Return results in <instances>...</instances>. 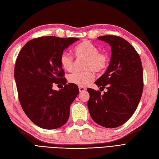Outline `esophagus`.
<instances>
[{"label":"esophagus","instance_id":"1","mask_svg":"<svg viewBox=\"0 0 159 159\" xmlns=\"http://www.w3.org/2000/svg\"><path fill=\"white\" fill-rule=\"evenodd\" d=\"M79 90H80V92L81 93V92H84V91H85L86 90V88L84 87H80Z\"/></svg>","mask_w":159,"mask_h":159}]
</instances>
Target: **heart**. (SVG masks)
Returning a JSON list of instances; mask_svg holds the SVG:
<instances>
[{
	"mask_svg": "<svg viewBox=\"0 0 159 159\" xmlns=\"http://www.w3.org/2000/svg\"><path fill=\"white\" fill-rule=\"evenodd\" d=\"M99 50L93 43L84 40L77 45L74 52L78 58H84L85 70H91L96 73H100L107 68L109 57L105 53L99 52ZM60 63L63 68L71 71L74 68V59L68 52H64L60 56ZM94 74L91 70L84 72H75L68 75L69 82L80 87H84L94 79Z\"/></svg>",
	"mask_w": 159,
	"mask_h": 159,
	"instance_id": "1",
	"label": "heart"
}]
</instances>
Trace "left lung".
Masks as SVG:
<instances>
[{
  "mask_svg": "<svg viewBox=\"0 0 159 159\" xmlns=\"http://www.w3.org/2000/svg\"><path fill=\"white\" fill-rule=\"evenodd\" d=\"M98 39L111 46L108 68L95 81L107 92L88 88V107L93 121L106 128L122 125L131 118L140 102L143 90V66L140 56L132 45L117 36H102Z\"/></svg>",
  "mask_w": 159,
  "mask_h": 159,
  "instance_id": "8db88e82",
  "label": "left lung"
}]
</instances>
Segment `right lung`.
<instances>
[{
	"label": "right lung",
	"instance_id": "obj_1",
	"mask_svg": "<svg viewBox=\"0 0 159 159\" xmlns=\"http://www.w3.org/2000/svg\"><path fill=\"white\" fill-rule=\"evenodd\" d=\"M78 40L76 38H38L28 42L18 55L14 79L19 101L27 117L39 127L54 129L68 121L70 105L79 89L74 84H66L60 56ZM54 83L65 85L56 91L52 88Z\"/></svg>",
	"mask_w": 159,
	"mask_h": 159
}]
</instances>
